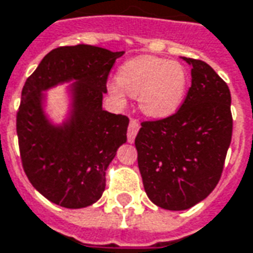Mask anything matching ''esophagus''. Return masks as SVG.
I'll use <instances>...</instances> for the list:
<instances>
[{"instance_id":"esophagus-1","label":"esophagus","mask_w":253,"mask_h":253,"mask_svg":"<svg viewBox=\"0 0 253 253\" xmlns=\"http://www.w3.org/2000/svg\"><path fill=\"white\" fill-rule=\"evenodd\" d=\"M138 130H139V123L137 121L131 119V121H130V125H128V131H127V141H128L130 144L134 142V139H135V135H137Z\"/></svg>"}]
</instances>
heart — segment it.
<instances>
[{
    "label": "heart",
    "mask_w": 253,
    "mask_h": 253,
    "mask_svg": "<svg viewBox=\"0 0 253 253\" xmlns=\"http://www.w3.org/2000/svg\"><path fill=\"white\" fill-rule=\"evenodd\" d=\"M118 82H111L109 93L118 102H125V93L139 97L145 115L163 119L179 109L186 96L188 71L176 61L139 56L128 60L118 71Z\"/></svg>",
    "instance_id": "obj_1"
}]
</instances>
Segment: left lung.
Segmentation results:
<instances>
[{
	"label": "left lung",
	"instance_id": "8db88e82",
	"mask_svg": "<svg viewBox=\"0 0 253 253\" xmlns=\"http://www.w3.org/2000/svg\"><path fill=\"white\" fill-rule=\"evenodd\" d=\"M192 67V86L178 112L142 122L135 137L138 169L149 200L182 211L206 199L218 185L230 146V90L201 60Z\"/></svg>",
	"mask_w": 253,
	"mask_h": 253
}]
</instances>
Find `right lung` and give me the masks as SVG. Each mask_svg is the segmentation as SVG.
<instances>
[{
    "instance_id": "add662e5",
    "label": "right lung",
    "mask_w": 253,
    "mask_h": 253,
    "mask_svg": "<svg viewBox=\"0 0 253 253\" xmlns=\"http://www.w3.org/2000/svg\"><path fill=\"white\" fill-rule=\"evenodd\" d=\"M125 52L91 45L53 49L22 90L16 119L23 169L43 197L64 208L94 204L105 171L127 141L128 118L102 109L107 78ZM69 84V112L61 124L47 115L46 91Z\"/></svg>"
}]
</instances>
